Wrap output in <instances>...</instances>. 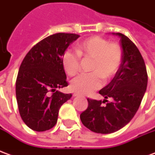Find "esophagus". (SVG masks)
<instances>
[{
  "label": "esophagus",
  "mask_w": 155,
  "mask_h": 155,
  "mask_svg": "<svg viewBox=\"0 0 155 155\" xmlns=\"http://www.w3.org/2000/svg\"><path fill=\"white\" fill-rule=\"evenodd\" d=\"M73 97H78L79 94H78V93H73Z\"/></svg>",
  "instance_id": "34e87169"
}]
</instances>
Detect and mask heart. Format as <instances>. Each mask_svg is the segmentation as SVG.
Here are the masks:
<instances>
[{
  "label": "heart",
  "mask_w": 155,
  "mask_h": 155,
  "mask_svg": "<svg viewBox=\"0 0 155 155\" xmlns=\"http://www.w3.org/2000/svg\"><path fill=\"white\" fill-rule=\"evenodd\" d=\"M76 49L80 56L91 58L90 71L92 73L80 74L71 81L70 87L75 92L88 94L102 85L101 78L109 80L119 70L122 52L116 44L109 43L99 36H93L77 45ZM78 54L71 50H67L63 54V66L69 76H74L78 72L80 57Z\"/></svg>",
  "instance_id": "heart-1"
}]
</instances>
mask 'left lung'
<instances>
[{
  "label": "left lung",
  "instance_id": "left-lung-1",
  "mask_svg": "<svg viewBox=\"0 0 155 155\" xmlns=\"http://www.w3.org/2000/svg\"><path fill=\"white\" fill-rule=\"evenodd\" d=\"M120 38L122 60L110 82L99 91L101 100L87 99L88 107L80 115L83 125L98 134H110L122 129L135 116L144 97L148 83L146 67L137 47L128 37L112 33ZM110 97V103H102Z\"/></svg>",
  "mask_w": 155,
  "mask_h": 155
}]
</instances>
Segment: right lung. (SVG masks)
Wrapping results in <instances>:
<instances>
[{
  "mask_svg": "<svg viewBox=\"0 0 155 155\" xmlns=\"http://www.w3.org/2000/svg\"><path fill=\"white\" fill-rule=\"evenodd\" d=\"M79 35L58 33L30 49L21 63L15 83L20 115L33 130L45 131L56 125L61 106L72 94L57 89L68 86L63 54Z\"/></svg>",
  "mask_w": 155,
  "mask_h": 155,
  "instance_id": "obj_1",
  "label": "right lung"
}]
</instances>
